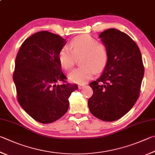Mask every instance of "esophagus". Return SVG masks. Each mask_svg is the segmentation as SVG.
Returning a JSON list of instances; mask_svg holds the SVG:
<instances>
[{
  "instance_id": "esophagus-1",
  "label": "esophagus",
  "mask_w": 155,
  "mask_h": 155,
  "mask_svg": "<svg viewBox=\"0 0 155 155\" xmlns=\"http://www.w3.org/2000/svg\"><path fill=\"white\" fill-rule=\"evenodd\" d=\"M84 86H85V85H78V89H82Z\"/></svg>"
}]
</instances>
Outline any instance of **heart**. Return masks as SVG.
Instances as JSON below:
<instances>
[{"label":"heart","mask_w":155,"mask_h":155,"mask_svg":"<svg viewBox=\"0 0 155 155\" xmlns=\"http://www.w3.org/2000/svg\"><path fill=\"white\" fill-rule=\"evenodd\" d=\"M70 49L64 47L59 52L58 60L61 66L66 70H70L81 59L78 69L69 74L72 82L83 84L91 79L95 72H100L104 69L108 60V50L104 43L97 42L88 35L76 36L70 43Z\"/></svg>","instance_id":"1"}]
</instances>
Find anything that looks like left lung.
Listing matches in <instances>:
<instances>
[{
    "mask_svg": "<svg viewBox=\"0 0 155 155\" xmlns=\"http://www.w3.org/2000/svg\"><path fill=\"white\" fill-rule=\"evenodd\" d=\"M100 38L108 50L102 74L89 83L94 91L88 100L91 114L104 121H114L130 110L138 99L144 67L141 52L125 32L110 28Z\"/></svg>",
    "mask_w": 155,
    "mask_h": 155,
    "instance_id": "left-lung-1",
    "label": "left lung"
}]
</instances>
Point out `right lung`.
<instances>
[{
    "label": "right lung",
    "mask_w": 155,
    "mask_h": 155,
    "mask_svg": "<svg viewBox=\"0 0 155 155\" xmlns=\"http://www.w3.org/2000/svg\"><path fill=\"white\" fill-rule=\"evenodd\" d=\"M65 41L41 31L26 38L16 56L13 78L17 99L31 117L44 124L64 116L70 95L78 89L77 84L67 83L58 60ZM59 81L63 83L58 85Z\"/></svg>",
    "instance_id": "obj_1"
}]
</instances>
